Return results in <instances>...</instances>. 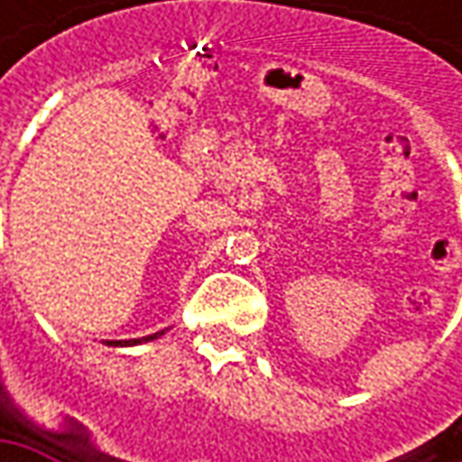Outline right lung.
Instances as JSON below:
<instances>
[{
  "label": "right lung",
  "mask_w": 462,
  "mask_h": 462,
  "mask_svg": "<svg viewBox=\"0 0 462 462\" xmlns=\"http://www.w3.org/2000/svg\"><path fill=\"white\" fill-rule=\"evenodd\" d=\"M164 331H156V334H149V337H141V339H131V342H125V345H138V342H152L156 337H162Z\"/></svg>",
  "instance_id": "right-lung-1"
}]
</instances>
